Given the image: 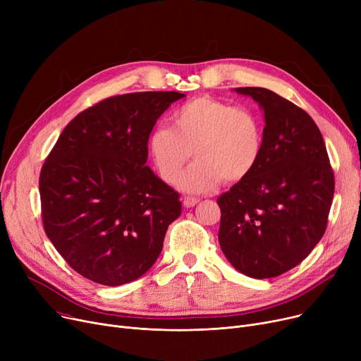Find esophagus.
Wrapping results in <instances>:
<instances>
[{
  "instance_id": "34e87169",
  "label": "esophagus",
  "mask_w": 361,
  "mask_h": 361,
  "mask_svg": "<svg viewBox=\"0 0 361 361\" xmlns=\"http://www.w3.org/2000/svg\"><path fill=\"white\" fill-rule=\"evenodd\" d=\"M197 203H199V199H197V197H184V200H183L184 207H193V206H196Z\"/></svg>"
}]
</instances>
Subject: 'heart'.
Returning a JSON list of instances; mask_svg holds the SVG:
<instances>
[{"label":"heart","instance_id":"obj_1","mask_svg":"<svg viewBox=\"0 0 361 361\" xmlns=\"http://www.w3.org/2000/svg\"><path fill=\"white\" fill-rule=\"evenodd\" d=\"M192 150L196 161L180 180L184 192H209L221 180L241 181L262 157V121L249 108L209 97L195 98L173 114V128L159 126L147 137L149 155L169 184L178 180Z\"/></svg>","mask_w":361,"mask_h":361}]
</instances>
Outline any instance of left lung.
Listing matches in <instances>:
<instances>
[{"instance_id": "8db88e82", "label": "left lung", "mask_w": 361, "mask_h": 361, "mask_svg": "<svg viewBox=\"0 0 361 361\" xmlns=\"http://www.w3.org/2000/svg\"><path fill=\"white\" fill-rule=\"evenodd\" d=\"M263 109V150L244 180L218 197L219 245L233 267L274 278L305 260L324 237L335 178L309 114L263 87H237Z\"/></svg>"}]
</instances>
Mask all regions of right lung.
<instances>
[{"label":"right lung","instance_id":"obj_1","mask_svg":"<svg viewBox=\"0 0 361 361\" xmlns=\"http://www.w3.org/2000/svg\"><path fill=\"white\" fill-rule=\"evenodd\" d=\"M180 92L106 98L63 130L39 177L44 230L68 267L108 287L146 274L180 195L146 165L147 137Z\"/></svg>","mask_w":361,"mask_h":361}]
</instances>
